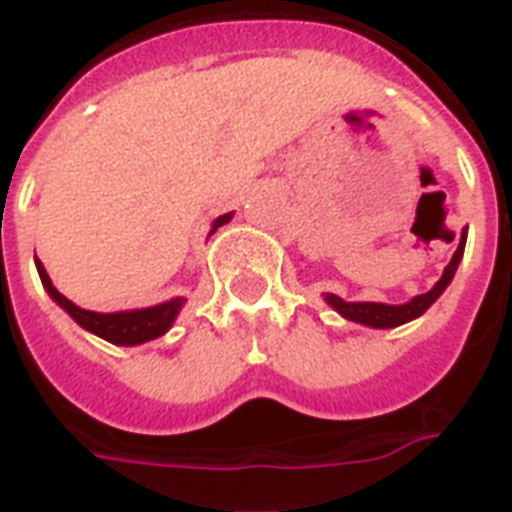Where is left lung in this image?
I'll return each instance as SVG.
<instances>
[{
  "instance_id": "8db88e82",
  "label": "left lung",
  "mask_w": 512,
  "mask_h": 512,
  "mask_svg": "<svg viewBox=\"0 0 512 512\" xmlns=\"http://www.w3.org/2000/svg\"><path fill=\"white\" fill-rule=\"evenodd\" d=\"M464 244H467V228L462 230V236H459V247H456L454 257H451V263L446 265V271L438 279V284L432 287L424 295H416L408 303H400V306H389V303H370V300H357V303H349V300L338 298L333 292H325V303L333 311H338L343 319H349V322H357V325H368L376 327V330H389V327H400L405 322H411V319L421 317L424 311H427L435 300L446 292V287L454 279L456 268L462 263L464 255Z\"/></svg>"
}]
</instances>
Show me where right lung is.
<instances>
[{"mask_svg": "<svg viewBox=\"0 0 512 512\" xmlns=\"http://www.w3.org/2000/svg\"><path fill=\"white\" fill-rule=\"evenodd\" d=\"M230 217H233V212L220 214V217L212 222L209 236H212L217 228H222L225 222H230ZM34 263H37L39 279H42V287L48 290L50 298L56 300L58 306L64 308L66 314H69L77 325L83 327V330L99 335V338L115 343V346H139V343L161 338V335L169 333L171 325H174V319L179 317V311L185 306V298H171L166 300V303H158V306L131 308V311H112V314L88 311V308H80L77 303H72V300L66 298V295H61V292L53 287L48 271H45V265L39 263L37 257H34Z\"/></svg>", "mask_w": 512, "mask_h": 512, "instance_id": "add662e5", "label": "right lung"}]
</instances>
